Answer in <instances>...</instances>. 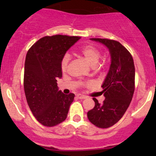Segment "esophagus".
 Masks as SVG:
<instances>
[{"instance_id":"esophagus-1","label":"esophagus","mask_w":156,"mask_h":156,"mask_svg":"<svg viewBox=\"0 0 156 156\" xmlns=\"http://www.w3.org/2000/svg\"><path fill=\"white\" fill-rule=\"evenodd\" d=\"M76 97H77V98H78V99H86L85 96L81 95V94H77Z\"/></svg>"}]
</instances>
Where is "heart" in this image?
<instances>
[{
  "mask_svg": "<svg viewBox=\"0 0 156 156\" xmlns=\"http://www.w3.org/2000/svg\"><path fill=\"white\" fill-rule=\"evenodd\" d=\"M80 53L90 63V65L94 66V68H99L100 65L98 61L101 56V52L97 47L92 44L86 45L80 50ZM69 61L70 56L68 54H65L62 56L60 62V68L62 72H66L68 69Z\"/></svg>",
  "mask_w": 156,
  "mask_h": 156,
  "instance_id": "1",
  "label": "heart"
}]
</instances>
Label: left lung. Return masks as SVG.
<instances>
[{"mask_svg": "<svg viewBox=\"0 0 156 156\" xmlns=\"http://www.w3.org/2000/svg\"><path fill=\"white\" fill-rule=\"evenodd\" d=\"M107 47L111 65L102 87L106 97L102 104L96 98L94 108L87 112L90 122L100 128L117 123L127 111L135 89V67L130 52L119 41L107 38H90Z\"/></svg>", "mask_w": 156, "mask_h": 156, "instance_id": "obj_1", "label": "left lung"}]
</instances>
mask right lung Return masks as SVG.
<instances>
[{
  "instance_id": "obj_1",
  "label": "right lung",
  "mask_w": 156,
  "mask_h": 156,
  "mask_svg": "<svg viewBox=\"0 0 156 156\" xmlns=\"http://www.w3.org/2000/svg\"><path fill=\"white\" fill-rule=\"evenodd\" d=\"M56 34L39 39L28 50L25 62L24 90L31 112L41 125L53 127L66 120L75 94L59 90L62 56L79 39Z\"/></svg>"
}]
</instances>
